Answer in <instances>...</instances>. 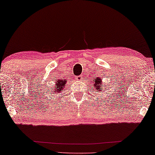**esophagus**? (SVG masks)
Here are the masks:
<instances>
[{"mask_svg": "<svg viewBox=\"0 0 155 155\" xmlns=\"http://www.w3.org/2000/svg\"><path fill=\"white\" fill-rule=\"evenodd\" d=\"M75 79H76V81H82L83 80V77H82V75L81 76H77V77H75Z\"/></svg>", "mask_w": 155, "mask_h": 155, "instance_id": "1", "label": "esophagus"}]
</instances>
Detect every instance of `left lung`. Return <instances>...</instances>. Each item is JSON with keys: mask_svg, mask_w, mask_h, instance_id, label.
I'll use <instances>...</instances> for the list:
<instances>
[{"mask_svg": "<svg viewBox=\"0 0 155 155\" xmlns=\"http://www.w3.org/2000/svg\"><path fill=\"white\" fill-rule=\"evenodd\" d=\"M93 87L98 92H103L102 91L107 87L104 88V84H103L102 81H101V78H97L96 79L94 78L93 81Z\"/></svg>", "mask_w": 155, "mask_h": 155, "instance_id": "1", "label": "left lung"}]
</instances>
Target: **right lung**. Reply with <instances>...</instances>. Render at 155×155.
<instances>
[{
  "label": "right lung",
  "mask_w": 155,
  "mask_h": 155,
  "mask_svg": "<svg viewBox=\"0 0 155 155\" xmlns=\"http://www.w3.org/2000/svg\"><path fill=\"white\" fill-rule=\"evenodd\" d=\"M66 84V81L64 79H58L57 82L55 84V86L54 87V91L51 92H54L55 94H58L63 91L64 87V85Z\"/></svg>",
  "instance_id": "add662e5"
}]
</instances>
